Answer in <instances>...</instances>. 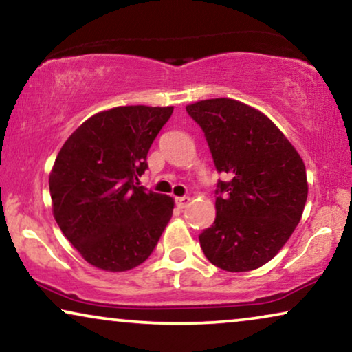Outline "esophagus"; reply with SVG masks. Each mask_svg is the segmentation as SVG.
I'll return each instance as SVG.
<instances>
[{
  "label": "esophagus",
  "mask_w": 352,
  "mask_h": 352,
  "mask_svg": "<svg viewBox=\"0 0 352 352\" xmlns=\"http://www.w3.org/2000/svg\"><path fill=\"white\" fill-rule=\"evenodd\" d=\"M175 202H177V206L180 207V209H185V207L190 206V202H191V197H188V196H183V197H175Z\"/></svg>",
  "instance_id": "esophagus-1"
}]
</instances>
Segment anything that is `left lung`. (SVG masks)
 Here are the masks:
<instances>
[{"label": "left lung", "instance_id": "1", "mask_svg": "<svg viewBox=\"0 0 352 352\" xmlns=\"http://www.w3.org/2000/svg\"><path fill=\"white\" fill-rule=\"evenodd\" d=\"M204 131L219 180L215 221L201 232L212 265L244 273L260 268L289 241L308 197L305 162L268 116L234 98L186 105Z\"/></svg>", "mask_w": 352, "mask_h": 352}]
</instances>
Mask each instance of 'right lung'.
<instances>
[{
    "instance_id": "add662e5",
    "label": "right lung",
    "mask_w": 352,
    "mask_h": 352,
    "mask_svg": "<svg viewBox=\"0 0 352 352\" xmlns=\"http://www.w3.org/2000/svg\"><path fill=\"white\" fill-rule=\"evenodd\" d=\"M174 107L127 105L84 121L49 174L52 214L89 265L121 273L151 255L174 199L138 186L146 155Z\"/></svg>"
}]
</instances>
